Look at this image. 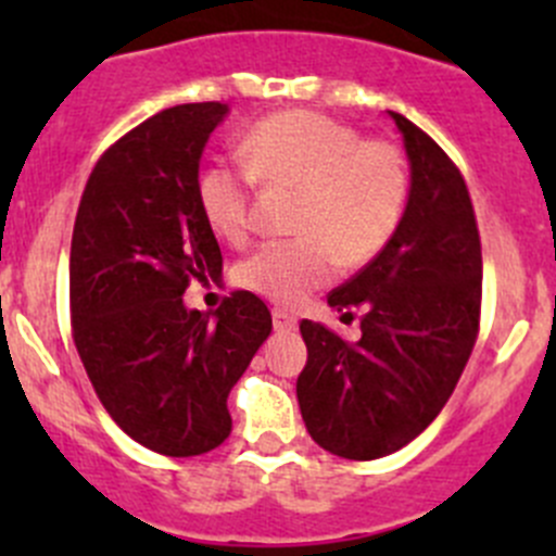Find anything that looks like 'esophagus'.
<instances>
[{
	"mask_svg": "<svg viewBox=\"0 0 556 556\" xmlns=\"http://www.w3.org/2000/svg\"><path fill=\"white\" fill-rule=\"evenodd\" d=\"M271 317H274V330H279V333H290V330H295V325H299V319H295L293 314L288 309H279V306L271 312Z\"/></svg>",
	"mask_w": 556,
	"mask_h": 556,
	"instance_id": "1",
	"label": "esophagus"
}]
</instances>
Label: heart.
<instances>
[{
    "instance_id": "b5f03b06",
    "label": "heart",
    "mask_w": 556,
    "mask_h": 556,
    "mask_svg": "<svg viewBox=\"0 0 556 556\" xmlns=\"http://www.w3.org/2000/svg\"><path fill=\"white\" fill-rule=\"evenodd\" d=\"M242 164L206 166L195 182L204 220L228 244L252 233V185L295 188L290 228L237 263L233 279L274 304H299L341 268H361L384 252L401 228L412 193L397 144L363 139L357 128L309 110L257 121L239 142Z\"/></svg>"
}]
</instances>
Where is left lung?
Masks as SVG:
<instances>
[{"label":"left lung","mask_w":556,"mask_h":556,"mask_svg":"<svg viewBox=\"0 0 556 556\" xmlns=\"http://www.w3.org/2000/svg\"><path fill=\"white\" fill-rule=\"evenodd\" d=\"M412 193L401 228L328 304L363 309L361 339L301 319L306 366L295 382L306 430L325 452L377 459L417 439L446 406L481 317V239L468 185L401 112ZM344 314V317H346Z\"/></svg>","instance_id":"left-lung-1"}]
</instances>
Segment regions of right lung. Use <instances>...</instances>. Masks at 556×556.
I'll return each instance as SVG.
<instances>
[{
	"label": "right lung",
	"mask_w": 556,
	"mask_h": 556,
	"mask_svg": "<svg viewBox=\"0 0 556 556\" xmlns=\"http://www.w3.org/2000/svg\"><path fill=\"white\" fill-rule=\"evenodd\" d=\"M228 104L161 110L93 166L70 252L72 339L117 428L166 457L231 435L228 392L271 333V312L233 290L215 314L185 309L223 255L195 195L199 161Z\"/></svg>",
	"instance_id": "add662e5"
}]
</instances>
